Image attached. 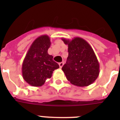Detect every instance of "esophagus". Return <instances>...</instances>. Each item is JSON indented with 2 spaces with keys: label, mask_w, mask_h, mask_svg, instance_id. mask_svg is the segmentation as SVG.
Wrapping results in <instances>:
<instances>
[{
  "label": "esophagus",
  "mask_w": 120,
  "mask_h": 120,
  "mask_svg": "<svg viewBox=\"0 0 120 120\" xmlns=\"http://www.w3.org/2000/svg\"><path fill=\"white\" fill-rule=\"evenodd\" d=\"M64 62H60V63H59L58 64V65H59V67H60V68H62V67L64 66Z\"/></svg>",
  "instance_id": "34e87169"
}]
</instances>
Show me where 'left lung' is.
<instances>
[{"label":"left lung","instance_id":"8db88e82","mask_svg":"<svg viewBox=\"0 0 120 120\" xmlns=\"http://www.w3.org/2000/svg\"><path fill=\"white\" fill-rule=\"evenodd\" d=\"M62 40L68 47L67 60L62 68L67 79L72 85L81 87L93 83L100 73L99 62L93 49L80 37Z\"/></svg>","mask_w":120,"mask_h":120}]
</instances>
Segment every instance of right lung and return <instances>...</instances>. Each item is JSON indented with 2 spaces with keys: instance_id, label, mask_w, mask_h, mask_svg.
<instances>
[{
  "instance_id": "obj_1",
  "label": "right lung",
  "mask_w": 120,
  "mask_h": 120,
  "mask_svg": "<svg viewBox=\"0 0 120 120\" xmlns=\"http://www.w3.org/2000/svg\"><path fill=\"white\" fill-rule=\"evenodd\" d=\"M50 45V37L43 35L33 41L29 48L22 63V72L24 80L30 85L41 86L59 68L52 55L48 53Z\"/></svg>"
}]
</instances>
